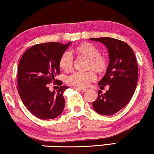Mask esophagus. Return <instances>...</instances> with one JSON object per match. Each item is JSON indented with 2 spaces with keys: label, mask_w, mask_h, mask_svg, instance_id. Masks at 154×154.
I'll use <instances>...</instances> for the list:
<instances>
[{
  "label": "esophagus",
  "mask_w": 154,
  "mask_h": 154,
  "mask_svg": "<svg viewBox=\"0 0 154 154\" xmlns=\"http://www.w3.org/2000/svg\"><path fill=\"white\" fill-rule=\"evenodd\" d=\"M75 90H79V91H81V92H86L87 90V89H85V88H75Z\"/></svg>",
  "instance_id": "esophagus-1"
}]
</instances>
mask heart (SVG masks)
<instances>
[{"mask_svg": "<svg viewBox=\"0 0 154 154\" xmlns=\"http://www.w3.org/2000/svg\"><path fill=\"white\" fill-rule=\"evenodd\" d=\"M77 57L87 59V69H92L99 75H103L108 70L109 60L106 56L100 54L99 49L97 46L88 42H83L77 45L72 50ZM59 67L66 73L73 69V59L67 52L61 55L59 60ZM96 74L92 71L84 73H75L67 79V82L71 85L82 88H86L91 82L96 80Z\"/></svg>", "mask_w": 154, "mask_h": 154, "instance_id": "heart-1", "label": "heart"}]
</instances>
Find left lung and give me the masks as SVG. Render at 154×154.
Wrapping results in <instances>:
<instances>
[{"label": "left lung", "mask_w": 154, "mask_h": 154, "mask_svg": "<svg viewBox=\"0 0 154 154\" xmlns=\"http://www.w3.org/2000/svg\"><path fill=\"white\" fill-rule=\"evenodd\" d=\"M90 39L106 45L110 57L108 70L99 82L101 89L108 85L109 90L103 95L98 92L93 108L99 114L114 115L126 106L135 92L138 79L135 55L131 46L121 40L111 37Z\"/></svg>", "instance_id": "1"}]
</instances>
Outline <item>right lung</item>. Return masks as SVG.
I'll use <instances>...</instances> for the list:
<instances>
[{
    "label": "right lung",
    "instance_id": "1",
    "mask_svg": "<svg viewBox=\"0 0 154 154\" xmlns=\"http://www.w3.org/2000/svg\"><path fill=\"white\" fill-rule=\"evenodd\" d=\"M71 42L62 44L48 42L32 46L22 55L17 74V88L21 101L28 110L41 119H54L64 110L63 93L66 86L55 80L59 75V60ZM59 84L57 92H51L48 84Z\"/></svg>",
    "mask_w": 154,
    "mask_h": 154
}]
</instances>
